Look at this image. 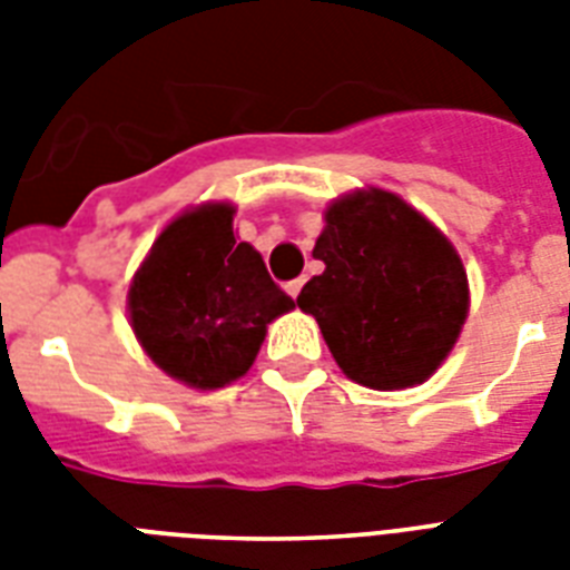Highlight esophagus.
I'll return each mask as SVG.
<instances>
[{"label": "esophagus", "mask_w": 570, "mask_h": 570, "mask_svg": "<svg viewBox=\"0 0 570 570\" xmlns=\"http://www.w3.org/2000/svg\"><path fill=\"white\" fill-rule=\"evenodd\" d=\"M302 286H304V277H295V281H289V284H286V293L293 295V298H298V293H302Z\"/></svg>", "instance_id": "obj_1"}]
</instances>
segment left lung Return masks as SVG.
I'll list each match as a JSON object with an SVG mask.
<instances>
[{
    "mask_svg": "<svg viewBox=\"0 0 570 570\" xmlns=\"http://www.w3.org/2000/svg\"><path fill=\"white\" fill-rule=\"evenodd\" d=\"M298 295L340 370L373 390L420 384L441 366L468 316V272L434 224L390 191L340 197Z\"/></svg>",
    "mask_w": 570,
    "mask_h": 570,
    "instance_id": "8db88e82",
    "label": "left lung"
}]
</instances>
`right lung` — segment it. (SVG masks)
Masks as SVG:
<instances>
[{"mask_svg": "<svg viewBox=\"0 0 570 570\" xmlns=\"http://www.w3.org/2000/svg\"><path fill=\"white\" fill-rule=\"evenodd\" d=\"M293 307L257 250L236 242L230 204L197 206L168 224L129 286L147 355L200 390L248 373L268 322Z\"/></svg>", "mask_w": 570, "mask_h": 570, "instance_id": "add662e5", "label": "right lung"}]
</instances>
